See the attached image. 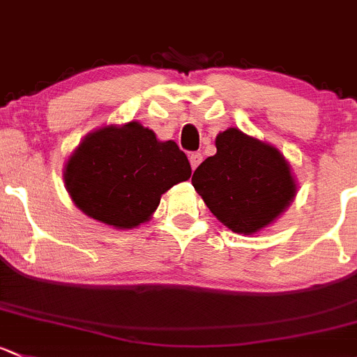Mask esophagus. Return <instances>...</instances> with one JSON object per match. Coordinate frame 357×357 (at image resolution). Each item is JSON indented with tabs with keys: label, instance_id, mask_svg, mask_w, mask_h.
<instances>
[{
	"label": "esophagus",
	"instance_id": "esophagus-1",
	"mask_svg": "<svg viewBox=\"0 0 357 357\" xmlns=\"http://www.w3.org/2000/svg\"><path fill=\"white\" fill-rule=\"evenodd\" d=\"M202 159H204V157H202V153L200 152H191L190 153V164H191V169H197L198 166H200V162H202Z\"/></svg>",
	"mask_w": 357,
	"mask_h": 357
}]
</instances>
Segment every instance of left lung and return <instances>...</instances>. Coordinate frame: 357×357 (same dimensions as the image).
Segmentation results:
<instances>
[{"label": "left lung", "instance_id": "1", "mask_svg": "<svg viewBox=\"0 0 357 357\" xmlns=\"http://www.w3.org/2000/svg\"><path fill=\"white\" fill-rule=\"evenodd\" d=\"M217 153L193 172L195 190L210 212L241 234L275 220L296 195L291 169L280 152L229 128L215 140Z\"/></svg>", "mask_w": 357, "mask_h": 357}]
</instances>
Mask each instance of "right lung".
I'll return each instance as SVG.
<instances>
[{"label":"right lung","instance_id":"obj_1","mask_svg":"<svg viewBox=\"0 0 357 357\" xmlns=\"http://www.w3.org/2000/svg\"><path fill=\"white\" fill-rule=\"evenodd\" d=\"M191 176L174 142H159L138 123L90 133L70 157L65 183L82 212L118 229L149 220L160 195Z\"/></svg>","mask_w":357,"mask_h":357}]
</instances>
